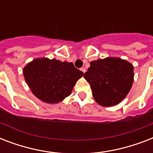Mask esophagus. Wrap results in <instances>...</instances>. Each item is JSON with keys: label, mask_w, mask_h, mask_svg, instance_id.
Wrapping results in <instances>:
<instances>
[{"label": "esophagus", "mask_w": 153, "mask_h": 153, "mask_svg": "<svg viewBox=\"0 0 153 153\" xmlns=\"http://www.w3.org/2000/svg\"><path fill=\"white\" fill-rule=\"evenodd\" d=\"M80 70H81L83 72V73H85V72L86 71V68H85V67H82V68Z\"/></svg>", "instance_id": "1"}]
</instances>
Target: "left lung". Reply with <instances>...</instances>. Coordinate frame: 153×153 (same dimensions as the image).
<instances>
[{"instance_id":"obj_1","label":"left lung","mask_w":153,"mask_h":153,"mask_svg":"<svg viewBox=\"0 0 153 153\" xmlns=\"http://www.w3.org/2000/svg\"><path fill=\"white\" fill-rule=\"evenodd\" d=\"M83 77L91 85L94 100L102 106L121 102L133 82V65L119 58H105L91 62Z\"/></svg>"}]
</instances>
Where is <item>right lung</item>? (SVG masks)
I'll return each mask as SVG.
<instances>
[{"mask_svg":"<svg viewBox=\"0 0 153 153\" xmlns=\"http://www.w3.org/2000/svg\"><path fill=\"white\" fill-rule=\"evenodd\" d=\"M25 81L36 97L47 103H58L69 96L83 72L72 62L47 58L36 59L23 71Z\"/></svg>","mask_w":153,"mask_h":153,"instance_id":"1","label":"right lung"}]
</instances>
